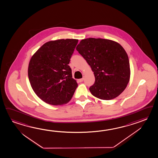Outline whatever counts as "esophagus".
<instances>
[{
	"instance_id": "1",
	"label": "esophagus",
	"mask_w": 158,
	"mask_h": 158,
	"mask_svg": "<svg viewBox=\"0 0 158 158\" xmlns=\"http://www.w3.org/2000/svg\"><path fill=\"white\" fill-rule=\"evenodd\" d=\"M84 78H81V79H79V80H78V81H79L80 82H82V81H84Z\"/></svg>"
}]
</instances>
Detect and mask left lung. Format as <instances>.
<instances>
[{"mask_svg":"<svg viewBox=\"0 0 158 158\" xmlns=\"http://www.w3.org/2000/svg\"><path fill=\"white\" fill-rule=\"evenodd\" d=\"M76 50L90 65L95 78L89 90L93 96L111 100L126 88L130 78L128 56L114 41L88 38L81 41Z\"/></svg>","mask_w":158,"mask_h":158,"instance_id":"left-lung-1","label":"left lung"}]
</instances>
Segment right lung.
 Listing matches in <instances>:
<instances>
[{"instance_id": "1", "label": "right lung", "mask_w": 158, "mask_h": 158, "mask_svg": "<svg viewBox=\"0 0 158 158\" xmlns=\"http://www.w3.org/2000/svg\"><path fill=\"white\" fill-rule=\"evenodd\" d=\"M77 39H59L44 44L32 56L28 76L35 93L50 105L68 103L78 86L68 65Z\"/></svg>"}]
</instances>
